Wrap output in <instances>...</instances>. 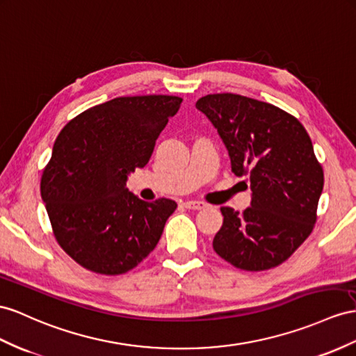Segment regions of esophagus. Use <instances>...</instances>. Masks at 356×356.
Wrapping results in <instances>:
<instances>
[{
  "instance_id": "esophagus-1",
  "label": "esophagus",
  "mask_w": 356,
  "mask_h": 356,
  "mask_svg": "<svg viewBox=\"0 0 356 356\" xmlns=\"http://www.w3.org/2000/svg\"><path fill=\"white\" fill-rule=\"evenodd\" d=\"M184 206L186 209H193V211H200V209L207 207V203H204V202H195V200H191V202H185Z\"/></svg>"
}]
</instances>
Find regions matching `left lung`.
<instances>
[{
  "mask_svg": "<svg viewBox=\"0 0 356 356\" xmlns=\"http://www.w3.org/2000/svg\"><path fill=\"white\" fill-rule=\"evenodd\" d=\"M222 138L236 176H248L251 206L241 213L221 207L215 252L243 270L286 261L312 234L323 189V170L296 117L257 99L233 93L195 104Z\"/></svg>",
  "mask_w": 356,
  "mask_h": 356,
  "instance_id": "obj_1",
  "label": "left lung"
}]
</instances>
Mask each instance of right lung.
I'll return each instance as SVG.
<instances>
[{"label": "right lung", "instance_id": "right-lung-1", "mask_svg": "<svg viewBox=\"0 0 356 356\" xmlns=\"http://www.w3.org/2000/svg\"><path fill=\"white\" fill-rule=\"evenodd\" d=\"M181 97H115L63 127L43 170L40 194L54 236L79 266L120 275L156 247L176 202H143L126 188L129 172L149 162Z\"/></svg>", "mask_w": 356, "mask_h": 356}]
</instances>
